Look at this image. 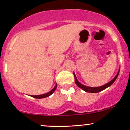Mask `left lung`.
Masks as SVG:
<instances>
[{"label":"left lung","mask_w":130,"mask_h":130,"mask_svg":"<svg viewBox=\"0 0 130 130\" xmlns=\"http://www.w3.org/2000/svg\"><path fill=\"white\" fill-rule=\"evenodd\" d=\"M119 71H120V70L119 71V72L117 73L116 76V77H114V78L111 81V82H109V83L106 84V85H103V86H100V87H95V88H92V87H88V86H84V85H82V84L78 82L77 77H76L75 75V74L74 73V77H75V83H76V85H77V86L79 87V88H81L82 89H83V91H86V92H91V93L99 92H100V91H103V90L105 89L106 88H107L108 87L110 86L111 85H112V84L114 82H115L116 80L117 79V77H118L119 74Z\"/></svg>","instance_id":"8db88e82"}]
</instances>
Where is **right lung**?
<instances>
[{"label":"right lung","instance_id":"right-lung-1","mask_svg":"<svg viewBox=\"0 0 130 130\" xmlns=\"http://www.w3.org/2000/svg\"><path fill=\"white\" fill-rule=\"evenodd\" d=\"M56 87H57V85H56V86L53 88V89L52 90H51L49 92H47V93H46V94H42V95H31V97H34V98H36V99L45 98V97H48V96H50V95H52V94L54 92V91H55Z\"/></svg>","mask_w":130,"mask_h":130}]
</instances>
